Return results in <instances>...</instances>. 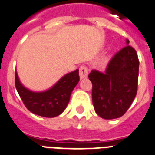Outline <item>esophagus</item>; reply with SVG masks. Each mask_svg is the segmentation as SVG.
I'll use <instances>...</instances> for the list:
<instances>
[{"label": "esophagus", "instance_id": "obj_1", "mask_svg": "<svg viewBox=\"0 0 155 155\" xmlns=\"http://www.w3.org/2000/svg\"><path fill=\"white\" fill-rule=\"evenodd\" d=\"M79 74H80V79H86L88 75V67H86V66H81V67H80Z\"/></svg>", "mask_w": 155, "mask_h": 155}]
</instances>
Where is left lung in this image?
Listing matches in <instances>:
<instances>
[{"mask_svg": "<svg viewBox=\"0 0 155 155\" xmlns=\"http://www.w3.org/2000/svg\"><path fill=\"white\" fill-rule=\"evenodd\" d=\"M128 44L127 40V45L114 54L105 72L93 70L88 75L94 110L105 120L124 115L137 95L139 60Z\"/></svg>", "mask_w": 155, "mask_h": 155, "instance_id": "1", "label": "left lung"}]
</instances>
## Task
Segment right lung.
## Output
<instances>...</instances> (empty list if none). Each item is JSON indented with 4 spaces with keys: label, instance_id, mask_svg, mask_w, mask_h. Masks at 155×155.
<instances>
[{
    "label": "right lung",
    "instance_id": "right-lung-1",
    "mask_svg": "<svg viewBox=\"0 0 155 155\" xmlns=\"http://www.w3.org/2000/svg\"><path fill=\"white\" fill-rule=\"evenodd\" d=\"M79 80V70L76 69L65 75L49 90L36 93L22 85L15 72V87L23 104L33 114L47 118H54L64 111Z\"/></svg>",
    "mask_w": 155,
    "mask_h": 155
}]
</instances>
